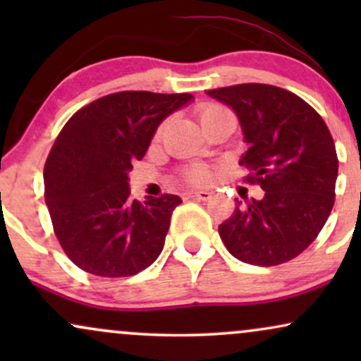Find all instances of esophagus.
<instances>
[{
	"label": "esophagus",
	"instance_id": "1",
	"mask_svg": "<svg viewBox=\"0 0 361 361\" xmlns=\"http://www.w3.org/2000/svg\"><path fill=\"white\" fill-rule=\"evenodd\" d=\"M186 198H193V200H209L210 197H212V195H210L209 192H204V190H202V192H188L185 195Z\"/></svg>",
	"mask_w": 361,
	"mask_h": 361
}]
</instances>
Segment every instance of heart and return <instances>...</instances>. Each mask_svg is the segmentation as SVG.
<instances>
[{"label":"heart","instance_id":"b5f03b06","mask_svg":"<svg viewBox=\"0 0 361 361\" xmlns=\"http://www.w3.org/2000/svg\"><path fill=\"white\" fill-rule=\"evenodd\" d=\"M197 114H198V118H200L202 126L204 127L207 126V123L214 122V120H217L221 117H233V114H231L226 106L219 105V103H210V102L198 106ZM161 132H163V126L159 127V130H157L156 135H161ZM183 178L188 181V183L207 185L210 180H212V171H210L207 166H192V168L185 169Z\"/></svg>","mask_w":361,"mask_h":361}]
</instances>
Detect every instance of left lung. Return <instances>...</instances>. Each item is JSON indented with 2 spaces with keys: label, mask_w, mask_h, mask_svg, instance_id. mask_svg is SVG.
I'll return each instance as SVG.
<instances>
[{
  "label": "left lung",
  "mask_w": 361,
  "mask_h": 361,
  "mask_svg": "<svg viewBox=\"0 0 361 361\" xmlns=\"http://www.w3.org/2000/svg\"><path fill=\"white\" fill-rule=\"evenodd\" d=\"M207 94L238 114L250 144L244 181L264 192L244 205L235 198L234 214L219 226L222 243L244 263H287L317 238L333 210L338 156L329 128L307 102L279 86L244 82Z\"/></svg>",
  "instance_id": "left-lung-1"
}]
</instances>
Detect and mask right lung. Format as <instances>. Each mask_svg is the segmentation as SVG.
<instances>
[{
	"label": "right lung",
	"instance_id": "obj_1",
	"mask_svg": "<svg viewBox=\"0 0 361 361\" xmlns=\"http://www.w3.org/2000/svg\"><path fill=\"white\" fill-rule=\"evenodd\" d=\"M190 93L118 91L66 122L44 168L45 204L68 258L97 276L146 270L163 251L178 195L132 200L127 173L146 154L157 126Z\"/></svg>",
	"mask_w": 361,
	"mask_h": 361
}]
</instances>
